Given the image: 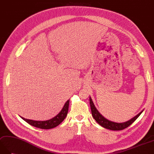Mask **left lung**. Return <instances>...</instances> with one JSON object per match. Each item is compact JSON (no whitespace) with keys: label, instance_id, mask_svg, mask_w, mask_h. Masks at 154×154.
Wrapping results in <instances>:
<instances>
[{"label":"left lung","instance_id":"left-lung-1","mask_svg":"<svg viewBox=\"0 0 154 154\" xmlns=\"http://www.w3.org/2000/svg\"><path fill=\"white\" fill-rule=\"evenodd\" d=\"M89 102H90L92 117H93V118L95 119L96 122H97L100 125H101L102 127L106 128L107 129H109L112 131L123 130L124 128L130 126L133 123L139 116H140V114L143 112V111H144V109H143L142 112H140L138 114V115L134 116L133 118H132V119H131L130 120L126 121V122L116 123V122H113V121H111L108 119H107L106 118L103 117L102 114L98 112V109H96V108L95 107L93 102H92V100L91 96L90 98H89Z\"/></svg>","mask_w":154,"mask_h":154}]
</instances>
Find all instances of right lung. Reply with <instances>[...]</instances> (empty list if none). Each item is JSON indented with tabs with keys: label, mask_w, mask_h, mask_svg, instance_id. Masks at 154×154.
Segmentation results:
<instances>
[{
	"label": "right lung",
	"mask_w": 154,
	"mask_h": 154,
	"mask_svg": "<svg viewBox=\"0 0 154 154\" xmlns=\"http://www.w3.org/2000/svg\"><path fill=\"white\" fill-rule=\"evenodd\" d=\"M69 103V99L68 100H67V102L65 103L63 108L60 111L58 115L56 116L55 117H54L53 118H52V119L46 120V121H34V120L25 119V118L21 116L20 117L32 126L37 127L39 128H42V129H50V128H54L58 125H59L62 123L64 120V119L66 117L67 112H68Z\"/></svg>",
	"instance_id": "1"
}]
</instances>
